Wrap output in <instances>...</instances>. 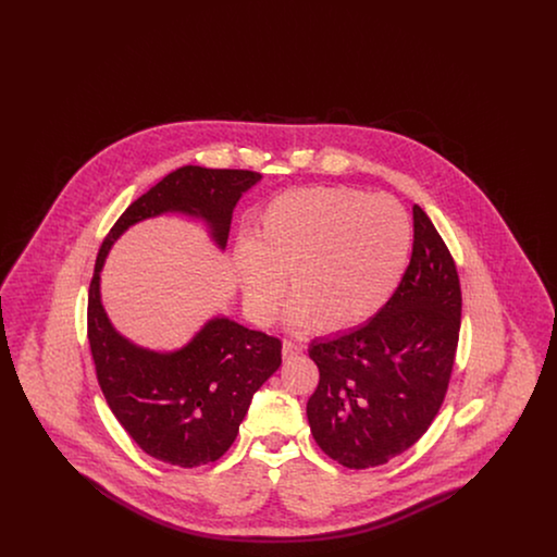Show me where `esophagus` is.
Instances as JSON below:
<instances>
[{
	"mask_svg": "<svg viewBox=\"0 0 557 557\" xmlns=\"http://www.w3.org/2000/svg\"><path fill=\"white\" fill-rule=\"evenodd\" d=\"M300 352H302V346L298 345V343L284 341V345H282V355H284V359H292V357H296V355H300Z\"/></svg>",
	"mask_w": 557,
	"mask_h": 557,
	"instance_id": "esophagus-1",
	"label": "esophagus"
}]
</instances>
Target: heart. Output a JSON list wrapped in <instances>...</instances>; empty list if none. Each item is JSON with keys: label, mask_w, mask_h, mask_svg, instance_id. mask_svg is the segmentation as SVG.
<instances>
[{"label": "heart", "mask_w": 557, "mask_h": 557, "mask_svg": "<svg viewBox=\"0 0 557 557\" xmlns=\"http://www.w3.org/2000/svg\"><path fill=\"white\" fill-rule=\"evenodd\" d=\"M411 244L409 214L393 196L305 187L273 198L257 239L236 246L244 302L273 318L288 275V321L343 332L373 318L397 288Z\"/></svg>", "instance_id": "1"}]
</instances>
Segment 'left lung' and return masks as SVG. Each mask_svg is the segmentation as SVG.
Masks as SVG:
<instances>
[{
	"label": "left lung",
	"instance_id": "left-lung-1",
	"mask_svg": "<svg viewBox=\"0 0 557 557\" xmlns=\"http://www.w3.org/2000/svg\"><path fill=\"white\" fill-rule=\"evenodd\" d=\"M459 325L457 269L416 205L413 252L395 294L361 327L309 348L319 384L307 418L321 450L363 470L418 443L447 393Z\"/></svg>",
	"mask_w": 557,
	"mask_h": 557
}]
</instances>
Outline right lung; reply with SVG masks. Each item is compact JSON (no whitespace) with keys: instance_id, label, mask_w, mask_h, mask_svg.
Segmentation results:
<instances>
[{"instance_id":"add662e5","label":"right lung","mask_w":557,"mask_h":557,"mask_svg":"<svg viewBox=\"0 0 557 557\" xmlns=\"http://www.w3.org/2000/svg\"><path fill=\"white\" fill-rule=\"evenodd\" d=\"M261 180L255 171L182 166L119 216L96 259L87 336L100 388L139 449L171 466L196 468L232 447L255 393L282 366V343L214 315L182 348L135 345L108 318L100 273L116 239L162 214L202 221L214 246L225 250L242 194Z\"/></svg>"}]
</instances>
